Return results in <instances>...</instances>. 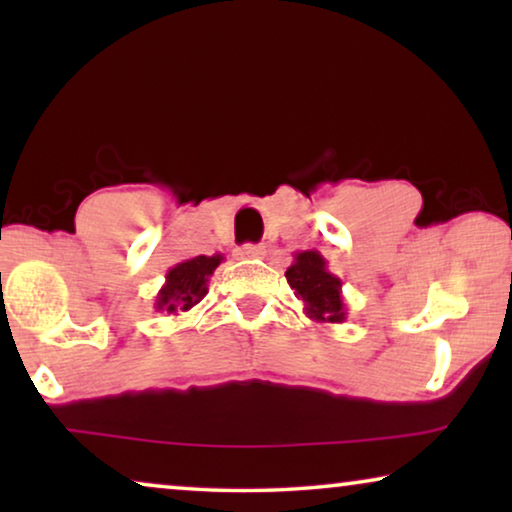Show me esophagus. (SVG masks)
<instances>
[{
	"instance_id": "34e87169",
	"label": "esophagus",
	"mask_w": 512,
	"mask_h": 512,
	"mask_svg": "<svg viewBox=\"0 0 512 512\" xmlns=\"http://www.w3.org/2000/svg\"><path fill=\"white\" fill-rule=\"evenodd\" d=\"M265 254V249L261 244H242L240 249H237V256L240 258H261Z\"/></svg>"
}]
</instances>
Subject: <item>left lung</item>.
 <instances>
[{
	"instance_id": "1",
	"label": "left lung",
	"mask_w": 512,
	"mask_h": 512,
	"mask_svg": "<svg viewBox=\"0 0 512 512\" xmlns=\"http://www.w3.org/2000/svg\"><path fill=\"white\" fill-rule=\"evenodd\" d=\"M284 275L296 296L303 300V310L312 321L342 324L347 319L342 279L328 270V261L317 249L296 251Z\"/></svg>"
}]
</instances>
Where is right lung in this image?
I'll use <instances>...</instances> for the list:
<instances>
[{
  "label": "right lung",
  "instance_id": "right-lung-1",
  "mask_svg": "<svg viewBox=\"0 0 512 512\" xmlns=\"http://www.w3.org/2000/svg\"><path fill=\"white\" fill-rule=\"evenodd\" d=\"M223 254L214 256H193L186 258L167 270L165 284L160 286L156 296V312H167L179 317L181 312H188L207 296L209 277L219 268Z\"/></svg>",
  "mask_w": 512,
  "mask_h": 512
}]
</instances>
